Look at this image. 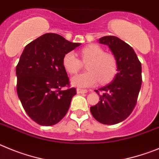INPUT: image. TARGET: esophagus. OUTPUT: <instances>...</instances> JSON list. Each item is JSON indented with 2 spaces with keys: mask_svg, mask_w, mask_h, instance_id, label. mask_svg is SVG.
Wrapping results in <instances>:
<instances>
[{
  "mask_svg": "<svg viewBox=\"0 0 159 159\" xmlns=\"http://www.w3.org/2000/svg\"><path fill=\"white\" fill-rule=\"evenodd\" d=\"M88 91H87L86 89H77V93H87Z\"/></svg>",
  "mask_w": 159,
  "mask_h": 159,
  "instance_id": "obj_1",
  "label": "esophagus"
}]
</instances>
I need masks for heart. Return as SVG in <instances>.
<instances>
[{
	"label": "heart",
	"instance_id": "heart-1",
	"mask_svg": "<svg viewBox=\"0 0 159 159\" xmlns=\"http://www.w3.org/2000/svg\"><path fill=\"white\" fill-rule=\"evenodd\" d=\"M81 62L86 63L87 72L80 74L71 79V83L78 88L94 86L97 83H107L115 77L117 62L115 56L97 44H89L79 51ZM81 60L74 52L66 53L62 59L66 70L70 74H77L82 66Z\"/></svg>",
	"mask_w": 159,
	"mask_h": 159
}]
</instances>
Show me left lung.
Instances as JSON below:
<instances>
[{
  "instance_id": "left-lung-1",
  "label": "left lung",
  "mask_w": 159,
  "mask_h": 159,
  "mask_svg": "<svg viewBox=\"0 0 159 159\" xmlns=\"http://www.w3.org/2000/svg\"><path fill=\"white\" fill-rule=\"evenodd\" d=\"M99 43L111 51L117 62V74L111 82L95 90L100 101L90 107L93 116L111 125L128 118L135 108L142 85V66L131 46L116 36H104Z\"/></svg>"
}]
</instances>
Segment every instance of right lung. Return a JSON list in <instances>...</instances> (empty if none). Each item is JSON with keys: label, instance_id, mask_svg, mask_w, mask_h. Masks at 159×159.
Segmentation results:
<instances>
[{"label": "right lung", "instance_id": "1", "mask_svg": "<svg viewBox=\"0 0 159 159\" xmlns=\"http://www.w3.org/2000/svg\"><path fill=\"white\" fill-rule=\"evenodd\" d=\"M80 45L46 33L24 48L16 69V91L27 114L39 125H55L69 109L77 93L75 88L62 89L70 86L62 59Z\"/></svg>", "mask_w": 159, "mask_h": 159}]
</instances>
